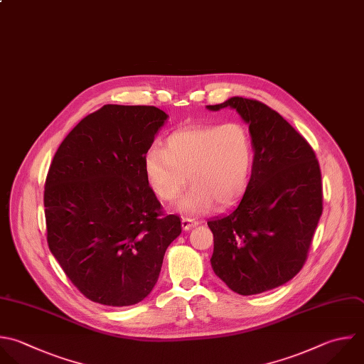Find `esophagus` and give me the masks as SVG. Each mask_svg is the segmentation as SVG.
Instances as JSON below:
<instances>
[{
    "instance_id": "esophagus-1",
    "label": "esophagus",
    "mask_w": 364,
    "mask_h": 364,
    "mask_svg": "<svg viewBox=\"0 0 364 364\" xmlns=\"http://www.w3.org/2000/svg\"><path fill=\"white\" fill-rule=\"evenodd\" d=\"M199 222L195 220V219H189V218H182V228L183 230H191L192 228L198 226Z\"/></svg>"
}]
</instances>
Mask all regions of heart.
<instances>
[{
	"instance_id": "b5f03b06",
	"label": "heart",
	"mask_w": 364,
	"mask_h": 364,
	"mask_svg": "<svg viewBox=\"0 0 364 364\" xmlns=\"http://www.w3.org/2000/svg\"><path fill=\"white\" fill-rule=\"evenodd\" d=\"M255 168V144L240 122L178 129L164 148H151L144 172L151 191L162 200H175L185 185H193L179 209L200 213L216 203L230 206L246 192Z\"/></svg>"
}]
</instances>
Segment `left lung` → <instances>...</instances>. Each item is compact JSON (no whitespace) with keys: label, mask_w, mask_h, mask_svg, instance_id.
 Here are the masks:
<instances>
[{"label":"left lung","mask_w":364,"mask_h":364,"mask_svg":"<svg viewBox=\"0 0 364 364\" xmlns=\"http://www.w3.org/2000/svg\"><path fill=\"white\" fill-rule=\"evenodd\" d=\"M228 107L249 125L255 168L240 202L208 222L210 263L229 289L250 296L284 284L303 267L323 212L321 173L311 146L276 111L242 97L206 108Z\"/></svg>","instance_id":"8db88e82"}]
</instances>
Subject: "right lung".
I'll return each mask as SVG.
<instances>
[{
  "label": "right lung",
  "instance_id": "add662e5",
  "mask_svg": "<svg viewBox=\"0 0 364 364\" xmlns=\"http://www.w3.org/2000/svg\"><path fill=\"white\" fill-rule=\"evenodd\" d=\"M168 115L156 107L104 105L63 141L46 191L51 253L90 300L131 306L158 282L181 219L164 215L144 158Z\"/></svg>",
  "mask_w": 364,
  "mask_h": 364
}]
</instances>
